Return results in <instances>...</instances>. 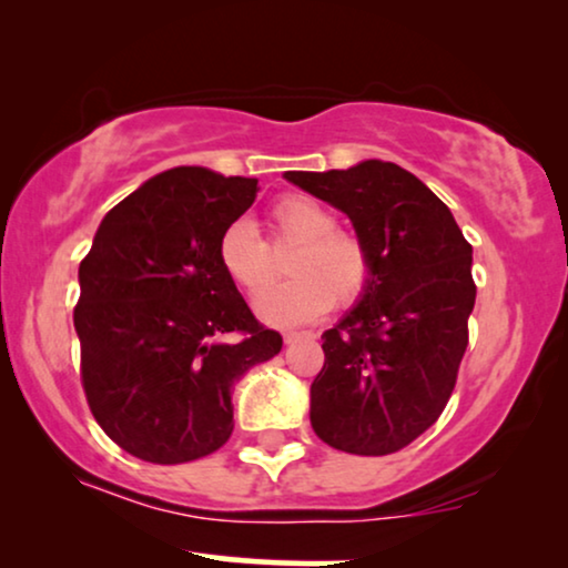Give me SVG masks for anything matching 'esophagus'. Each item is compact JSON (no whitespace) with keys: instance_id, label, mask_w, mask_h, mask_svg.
<instances>
[{"instance_id":"34e87169","label":"esophagus","mask_w":568,"mask_h":568,"mask_svg":"<svg viewBox=\"0 0 568 568\" xmlns=\"http://www.w3.org/2000/svg\"><path fill=\"white\" fill-rule=\"evenodd\" d=\"M300 338H315L313 331H286L284 333V344H294Z\"/></svg>"}]
</instances>
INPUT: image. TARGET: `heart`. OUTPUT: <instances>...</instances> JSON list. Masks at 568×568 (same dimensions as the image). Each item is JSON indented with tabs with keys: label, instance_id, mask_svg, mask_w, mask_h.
<instances>
[{
	"label": "heart",
	"instance_id": "b5f03b06",
	"mask_svg": "<svg viewBox=\"0 0 568 568\" xmlns=\"http://www.w3.org/2000/svg\"><path fill=\"white\" fill-rule=\"evenodd\" d=\"M271 235L276 247L294 245L286 255L290 282L255 302V313L271 325H294L338 307H352L369 290L375 263L364 240L336 227V212L317 199L286 193L271 206ZM220 266L245 297H258L276 276V263L253 222L235 220L216 245Z\"/></svg>",
	"mask_w": 568,
	"mask_h": 568
}]
</instances>
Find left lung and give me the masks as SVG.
<instances>
[{
	"label": "left lung",
	"instance_id": "obj_1",
	"mask_svg": "<svg viewBox=\"0 0 568 568\" xmlns=\"http://www.w3.org/2000/svg\"><path fill=\"white\" fill-rule=\"evenodd\" d=\"M284 178L341 209L375 263L364 297L323 333L310 424L341 453H398L455 390L476 305L473 247L453 212L395 162Z\"/></svg>",
	"mask_w": 568,
	"mask_h": 568
}]
</instances>
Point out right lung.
<instances>
[{
  "label": "right lung",
  "mask_w": 568,
  "mask_h": 568,
  "mask_svg": "<svg viewBox=\"0 0 568 568\" xmlns=\"http://www.w3.org/2000/svg\"><path fill=\"white\" fill-rule=\"evenodd\" d=\"M258 193L206 168L154 175L103 216L80 263L82 387L139 460L191 463L232 434V385L282 352L220 266V235Z\"/></svg>",
  "instance_id": "right-lung-1"
}]
</instances>
